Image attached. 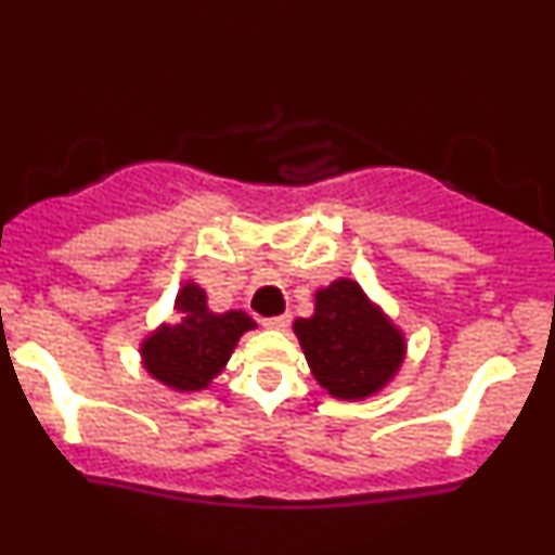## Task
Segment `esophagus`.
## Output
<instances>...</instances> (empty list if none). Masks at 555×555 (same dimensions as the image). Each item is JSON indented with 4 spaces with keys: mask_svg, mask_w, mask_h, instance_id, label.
<instances>
[{
    "mask_svg": "<svg viewBox=\"0 0 555 555\" xmlns=\"http://www.w3.org/2000/svg\"><path fill=\"white\" fill-rule=\"evenodd\" d=\"M262 326H266V330H287V326H289V317H287V313H282V317L262 319Z\"/></svg>",
    "mask_w": 555,
    "mask_h": 555,
    "instance_id": "obj_1",
    "label": "esophagus"
}]
</instances>
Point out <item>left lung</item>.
Instances as JSON below:
<instances>
[{
	"label": "left lung",
	"mask_w": 555,
	"mask_h": 555,
	"mask_svg": "<svg viewBox=\"0 0 555 555\" xmlns=\"http://www.w3.org/2000/svg\"><path fill=\"white\" fill-rule=\"evenodd\" d=\"M295 335L313 377L337 399L380 390L404 361V337L351 279L317 293V313L297 319Z\"/></svg>",
	"instance_id": "1"
}]
</instances>
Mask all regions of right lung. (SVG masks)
Returning a JSON list of instances; mask_svg holds the SVG:
<instances>
[{"label":"right lung","mask_w":555,"mask_h":555,"mask_svg":"<svg viewBox=\"0 0 555 555\" xmlns=\"http://www.w3.org/2000/svg\"><path fill=\"white\" fill-rule=\"evenodd\" d=\"M253 326L244 311L212 313L204 289L185 284L175 300V322L154 332L140 353L156 380L178 390H199L223 370L238 337Z\"/></svg>","instance_id":"right-lung-1"}]
</instances>
